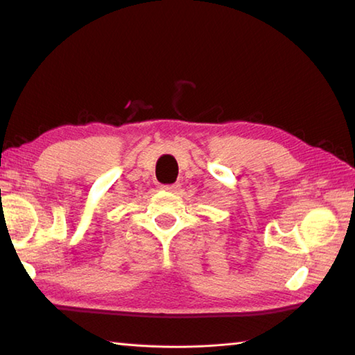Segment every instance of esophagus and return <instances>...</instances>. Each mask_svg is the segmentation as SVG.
I'll return each mask as SVG.
<instances>
[{
    "label": "esophagus",
    "mask_w": 355,
    "mask_h": 355,
    "mask_svg": "<svg viewBox=\"0 0 355 355\" xmlns=\"http://www.w3.org/2000/svg\"><path fill=\"white\" fill-rule=\"evenodd\" d=\"M162 189H164V191H177V189H178V184H177V183H173V184H164V186H162Z\"/></svg>",
    "instance_id": "1"
}]
</instances>
